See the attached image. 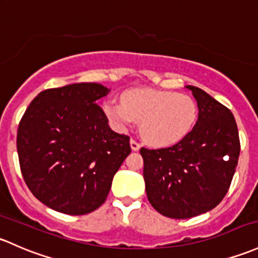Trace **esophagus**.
Instances as JSON below:
<instances>
[{
  "label": "esophagus",
  "mask_w": 258,
  "mask_h": 258,
  "mask_svg": "<svg viewBox=\"0 0 258 258\" xmlns=\"http://www.w3.org/2000/svg\"><path fill=\"white\" fill-rule=\"evenodd\" d=\"M130 145H131V148H132V151H138L141 148V145L140 143L137 142V141H135V140H131L130 141Z\"/></svg>",
  "instance_id": "obj_1"
}]
</instances>
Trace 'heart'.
<instances>
[{"label": "heart", "mask_w": 258, "mask_h": 258, "mask_svg": "<svg viewBox=\"0 0 258 258\" xmlns=\"http://www.w3.org/2000/svg\"><path fill=\"white\" fill-rule=\"evenodd\" d=\"M122 101H108L104 111L118 131L141 122V135L156 147L177 145L194 128L197 104L190 96L151 88L132 89Z\"/></svg>", "instance_id": "1"}]
</instances>
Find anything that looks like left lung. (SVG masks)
Instances as JSON below:
<instances>
[{
  "instance_id": "left-lung-1",
  "label": "left lung",
  "mask_w": 258,
  "mask_h": 258,
  "mask_svg": "<svg viewBox=\"0 0 258 258\" xmlns=\"http://www.w3.org/2000/svg\"><path fill=\"white\" fill-rule=\"evenodd\" d=\"M185 88L199 108L190 134L172 147L140 151L148 200L172 219L193 218L215 208L227 193L240 156L231 111L202 89Z\"/></svg>"
}]
</instances>
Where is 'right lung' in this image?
<instances>
[{
    "instance_id": "add662e5",
    "label": "right lung",
    "mask_w": 258,
    "mask_h": 258,
    "mask_svg": "<svg viewBox=\"0 0 258 258\" xmlns=\"http://www.w3.org/2000/svg\"><path fill=\"white\" fill-rule=\"evenodd\" d=\"M110 93L77 83L37 95L18 126L21 172L48 208L85 215L106 200L113 175L131 153L130 137L113 132L96 101Z\"/></svg>"
}]
</instances>
